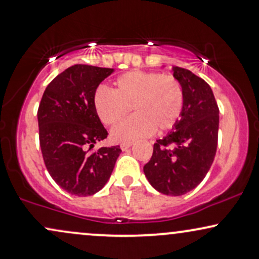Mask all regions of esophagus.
<instances>
[{
    "label": "esophagus",
    "mask_w": 259,
    "mask_h": 259,
    "mask_svg": "<svg viewBox=\"0 0 259 259\" xmlns=\"http://www.w3.org/2000/svg\"><path fill=\"white\" fill-rule=\"evenodd\" d=\"M129 147H132V142H124V144L120 145V148L123 151H126Z\"/></svg>",
    "instance_id": "1"
}]
</instances>
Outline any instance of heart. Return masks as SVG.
<instances>
[{
	"label": "heart",
	"instance_id": "1",
	"mask_svg": "<svg viewBox=\"0 0 259 259\" xmlns=\"http://www.w3.org/2000/svg\"><path fill=\"white\" fill-rule=\"evenodd\" d=\"M94 106L106 125L118 123L133 108L137 114L117 124L111 136L117 142H134L178 123L184 108V91L173 75L133 70L117 79L113 91L99 86Z\"/></svg>",
	"mask_w": 259,
	"mask_h": 259
}]
</instances>
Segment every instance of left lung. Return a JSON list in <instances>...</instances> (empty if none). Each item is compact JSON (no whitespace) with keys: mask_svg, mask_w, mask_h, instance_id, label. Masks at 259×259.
<instances>
[{"mask_svg":"<svg viewBox=\"0 0 259 259\" xmlns=\"http://www.w3.org/2000/svg\"><path fill=\"white\" fill-rule=\"evenodd\" d=\"M173 72L183 86V113L173 132L153 145L144 173L160 194L181 196L204 179L214 160L219 108L203 79L180 67H173Z\"/></svg>","mask_w":259,"mask_h":259,"instance_id":"left-lung-1","label":"left lung"}]
</instances>
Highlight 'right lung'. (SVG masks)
Wrapping results in <instances>:
<instances>
[{"label":"right lung","instance_id":"1","mask_svg":"<svg viewBox=\"0 0 259 259\" xmlns=\"http://www.w3.org/2000/svg\"><path fill=\"white\" fill-rule=\"evenodd\" d=\"M114 70L75 64L47 85L37 111L44 162L56 184L69 194L91 196L111 177L119 146L90 152L108 135L94 106V94Z\"/></svg>","mask_w":259,"mask_h":259}]
</instances>
